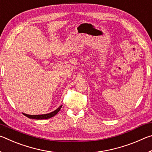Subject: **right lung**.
Here are the masks:
<instances>
[{"mask_svg": "<svg viewBox=\"0 0 152 152\" xmlns=\"http://www.w3.org/2000/svg\"><path fill=\"white\" fill-rule=\"evenodd\" d=\"M61 106L59 107L57 109L54 111L51 112L50 113H48V114H45V115H27V114H25L23 113V115L27 117L28 118H30V119H50V118L52 117L53 116L57 114V113L60 111V110L61 109Z\"/></svg>", "mask_w": 152, "mask_h": 152, "instance_id": "1", "label": "right lung"}]
</instances>
